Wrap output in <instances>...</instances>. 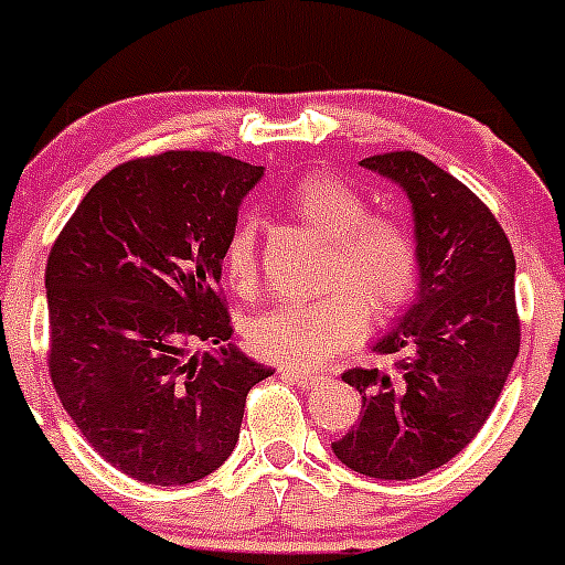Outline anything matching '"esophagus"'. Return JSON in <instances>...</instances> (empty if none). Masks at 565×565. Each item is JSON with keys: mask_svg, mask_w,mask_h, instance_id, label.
I'll list each match as a JSON object with an SVG mask.
<instances>
[{"mask_svg": "<svg viewBox=\"0 0 565 565\" xmlns=\"http://www.w3.org/2000/svg\"><path fill=\"white\" fill-rule=\"evenodd\" d=\"M281 377L292 380V383H298V386H313V383H319V374H313V371H301V369H281Z\"/></svg>", "mask_w": 565, "mask_h": 565, "instance_id": "1", "label": "esophagus"}]
</instances>
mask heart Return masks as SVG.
Instances as JSON below:
<instances>
[{"instance_id":"heart-1","label":"heart","mask_w":565,"mask_h":565,"mask_svg":"<svg viewBox=\"0 0 565 565\" xmlns=\"http://www.w3.org/2000/svg\"><path fill=\"white\" fill-rule=\"evenodd\" d=\"M292 217L330 237L322 287L307 301H281L249 324L260 356L296 369L319 365L360 342L371 319L388 322L424 284V252L406 220L369 211V200L337 173H310L284 194ZM223 269L235 290L255 284V226L235 223L223 246Z\"/></svg>"}]
</instances>
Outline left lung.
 <instances>
[{
	"label": "left lung",
	"instance_id": "8db88e82",
	"mask_svg": "<svg viewBox=\"0 0 565 565\" xmlns=\"http://www.w3.org/2000/svg\"><path fill=\"white\" fill-rule=\"evenodd\" d=\"M406 188L424 252L420 296L374 345L392 369H348L360 420L333 441L345 467L406 481L447 465L473 441L520 354L511 241L493 211L415 150L362 159Z\"/></svg>",
	"mask_w": 565,
	"mask_h": 565
}]
</instances>
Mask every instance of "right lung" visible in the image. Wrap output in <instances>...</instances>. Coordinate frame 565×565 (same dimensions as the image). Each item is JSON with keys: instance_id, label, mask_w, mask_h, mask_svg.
<instances>
[{"instance_id": "1", "label": "right lung", "mask_w": 565, "mask_h": 565, "mask_svg": "<svg viewBox=\"0 0 565 565\" xmlns=\"http://www.w3.org/2000/svg\"><path fill=\"white\" fill-rule=\"evenodd\" d=\"M264 168L164 150L92 185L45 264L49 374L86 441L130 479L191 484L241 438L273 369L220 348L235 333L220 264Z\"/></svg>"}]
</instances>
